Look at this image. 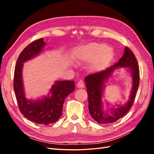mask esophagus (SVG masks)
I'll use <instances>...</instances> for the list:
<instances>
[{
    "label": "esophagus",
    "instance_id": "esophagus-1",
    "mask_svg": "<svg viewBox=\"0 0 154 154\" xmlns=\"http://www.w3.org/2000/svg\"><path fill=\"white\" fill-rule=\"evenodd\" d=\"M84 86H85L84 83H83V81H82V80L79 81L77 83V87L78 88H83V87H84Z\"/></svg>",
    "mask_w": 154,
    "mask_h": 154
}]
</instances>
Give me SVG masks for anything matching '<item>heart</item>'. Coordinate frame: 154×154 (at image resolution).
Returning a JSON list of instances; mask_svg holds the SVG:
<instances>
[{"label":"heart","instance_id":"b5f03b06","mask_svg":"<svg viewBox=\"0 0 154 154\" xmlns=\"http://www.w3.org/2000/svg\"><path fill=\"white\" fill-rule=\"evenodd\" d=\"M114 50L105 44L90 43L79 47L74 53V59L78 63L90 62L89 69L92 72L103 71L114 58Z\"/></svg>","mask_w":154,"mask_h":154}]
</instances>
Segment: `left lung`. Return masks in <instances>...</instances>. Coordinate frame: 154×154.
Here are the masks:
<instances>
[{"mask_svg": "<svg viewBox=\"0 0 154 154\" xmlns=\"http://www.w3.org/2000/svg\"><path fill=\"white\" fill-rule=\"evenodd\" d=\"M119 67L128 68L131 73L133 88L129 100L122 106L116 105L111 109L105 111L103 109L102 96L107 81L116 68ZM88 94V111L91 117L99 123L108 124L114 123L123 118L131 108L139 84V69L137 60L132 51L125 47L123 57L113 66L106 68L105 71L90 74L85 78Z\"/></svg>", "mask_w": 154, "mask_h": 154, "instance_id": "8db88e82", "label": "left lung"}]
</instances>
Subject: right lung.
<instances>
[{
    "mask_svg": "<svg viewBox=\"0 0 154 154\" xmlns=\"http://www.w3.org/2000/svg\"><path fill=\"white\" fill-rule=\"evenodd\" d=\"M45 45L44 38H40L31 43L22 51L15 68L13 88L22 115L31 122L47 125L55 123L60 118L64 100L74 91L75 84L74 81H56L47 96L35 101L26 98L22 79L24 63L38 56Z\"/></svg>",
    "mask_w": 154,
    "mask_h": 154,
    "instance_id": "add662e5",
    "label": "right lung"
}]
</instances>
